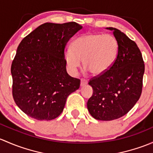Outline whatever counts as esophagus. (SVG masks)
Segmentation results:
<instances>
[{"mask_svg":"<svg viewBox=\"0 0 153 153\" xmlns=\"http://www.w3.org/2000/svg\"><path fill=\"white\" fill-rule=\"evenodd\" d=\"M87 84H88V80L87 79H82L81 82H80V85L82 87V86L86 85Z\"/></svg>","mask_w":153,"mask_h":153,"instance_id":"1","label":"esophagus"}]
</instances>
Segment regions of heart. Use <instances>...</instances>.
Returning <instances> with one entry per match:
<instances>
[{
	"mask_svg": "<svg viewBox=\"0 0 153 153\" xmlns=\"http://www.w3.org/2000/svg\"><path fill=\"white\" fill-rule=\"evenodd\" d=\"M118 48V42L113 35L88 33L74 40L71 48L66 50L64 57L72 74L76 73L82 60L84 67L92 74L100 75L113 65Z\"/></svg>",
	"mask_w": 153,
	"mask_h": 153,
	"instance_id": "obj_1",
	"label": "heart"
}]
</instances>
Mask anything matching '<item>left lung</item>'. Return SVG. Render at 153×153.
<instances>
[{
	"mask_svg": "<svg viewBox=\"0 0 153 153\" xmlns=\"http://www.w3.org/2000/svg\"><path fill=\"white\" fill-rule=\"evenodd\" d=\"M106 29L113 31L118 42L117 56L107 71L88 82L94 92L87 107L94 119L111 121L127 114L139 100L144 64L134 41L116 28Z\"/></svg>",
	"mask_w": 153,
	"mask_h": 153,
	"instance_id": "left-lung-1",
	"label": "left lung"
}]
</instances>
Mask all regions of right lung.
<instances>
[{
  "instance_id": "add662e5",
  "label": "right lung",
  "mask_w": 153,
  "mask_h": 153,
  "mask_svg": "<svg viewBox=\"0 0 153 153\" xmlns=\"http://www.w3.org/2000/svg\"><path fill=\"white\" fill-rule=\"evenodd\" d=\"M82 26L75 22L45 23L22 40L12 67V95L18 108L37 120H52L80 80L69 76L64 57L68 40Z\"/></svg>"
}]
</instances>
